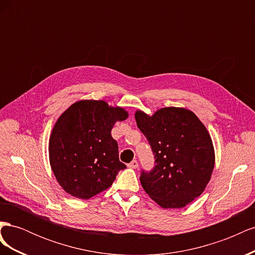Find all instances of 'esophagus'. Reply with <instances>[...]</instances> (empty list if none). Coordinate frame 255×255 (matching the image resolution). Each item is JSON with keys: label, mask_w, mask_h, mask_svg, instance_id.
<instances>
[{"label": "esophagus", "mask_w": 255, "mask_h": 255, "mask_svg": "<svg viewBox=\"0 0 255 255\" xmlns=\"http://www.w3.org/2000/svg\"><path fill=\"white\" fill-rule=\"evenodd\" d=\"M128 168H132V169H136L138 167V161L135 159V160H132L130 163L128 165Z\"/></svg>", "instance_id": "obj_1"}]
</instances>
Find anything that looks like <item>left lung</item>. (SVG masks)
I'll return each instance as SVG.
<instances>
[{"label":"left lung","instance_id":"1","mask_svg":"<svg viewBox=\"0 0 255 255\" xmlns=\"http://www.w3.org/2000/svg\"><path fill=\"white\" fill-rule=\"evenodd\" d=\"M135 119L155 158L150 172L141 171L142 188L163 208L186 206L211 180L215 150L210 133L184 107H165L152 116L136 111Z\"/></svg>","mask_w":255,"mask_h":255}]
</instances>
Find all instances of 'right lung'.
<instances>
[{"instance_id":"1","label":"right lung","mask_w":255,"mask_h":255,"mask_svg":"<svg viewBox=\"0 0 255 255\" xmlns=\"http://www.w3.org/2000/svg\"><path fill=\"white\" fill-rule=\"evenodd\" d=\"M128 117L103 100H81L60 115L49 140L52 171L67 194L87 200L112 186L119 170L118 143L112 137L117 121Z\"/></svg>"}]
</instances>
